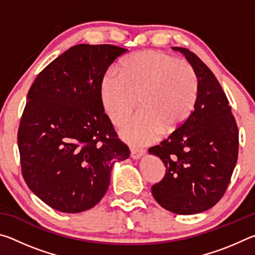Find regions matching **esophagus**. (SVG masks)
Segmentation results:
<instances>
[{
  "label": "esophagus",
  "instance_id": "34e87169",
  "mask_svg": "<svg viewBox=\"0 0 255 255\" xmlns=\"http://www.w3.org/2000/svg\"><path fill=\"white\" fill-rule=\"evenodd\" d=\"M146 153L145 149H139V148H131L130 149V156L133 159H137L143 156V155Z\"/></svg>",
  "mask_w": 255,
  "mask_h": 255
}]
</instances>
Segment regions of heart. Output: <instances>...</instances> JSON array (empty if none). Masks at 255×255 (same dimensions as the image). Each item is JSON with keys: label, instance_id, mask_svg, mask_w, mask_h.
Wrapping results in <instances>:
<instances>
[{"label": "heart", "instance_id": "obj_1", "mask_svg": "<svg viewBox=\"0 0 255 255\" xmlns=\"http://www.w3.org/2000/svg\"><path fill=\"white\" fill-rule=\"evenodd\" d=\"M100 99L108 117L122 125L128 143L150 144L165 131L173 133L191 119L199 99V81L193 67L159 50H144L122 60L119 74L108 72L100 82Z\"/></svg>", "mask_w": 255, "mask_h": 255}]
</instances>
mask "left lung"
Masks as SVG:
<instances>
[{
  "instance_id": "8db88e82",
  "label": "left lung",
  "mask_w": 255,
  "mask_h": 255,
  "mask_svg": "<svg viewBox=\"0 0 255 255\" xmlns=\"http://www.w3.org/2000/svg\"><path fill=\"white\" fill-rule=\"evenodd\" d=\"M172 48L182 53L195 70L199 99L189 123L148 149L166 167L152 193L164 209L193 215L214 207L225 193L239 155V128L214 73L192 51Z\"/></svg>"
}]
</instances>
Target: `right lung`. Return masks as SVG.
<instances>
[{
	"label": "right lung",
	"instance_id": "obj_1",
	"mask_svg": "<svg viewBox=\"0 0 255 255\" xmlns=\"http://www.w3.org/2000/svg\"><path fill=\"white\" fill-rule=\"evenodd\" d=\"M127 49L71 47L30 88L18 130L21 171L29 189L62 213L91 209L106 195L116 162L129 157L100 99V82Z\"/></svg>",
	"mask_w": 255,
	"mask_h": 255
}]
</instances>
